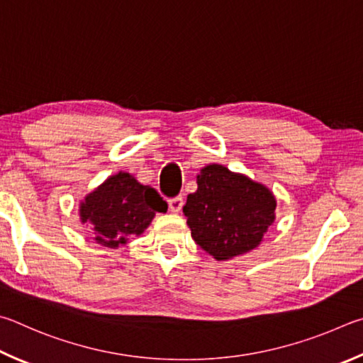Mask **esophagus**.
I'll return each mask as SVG.
<instances>
[{"label": "esophagus", "mask_w": 363, "mask_h": 363, "mask_svg": "<svg viewBox=\"0 0 363 363\" xmlns=\"http://www.w3.org/2000/svg\"><path fill=\"white\" fill-rule=\"evenodd\" d=\"M182 207H183V198H180V196H177L174 199H169V211L172 213H178L182 211Z\"/></svg>", "instance_id": "1"}]
</instances>
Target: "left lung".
Masks as SVG:
<instances>
[{
  "label": "left lung",
  "mask_w": 363,
  "mask_h": 363,
  "mask_svg": "<svg viewBox=\"0 0 363 363\" xmlns=\"http://www.w3.org/2000/svg\"><path fill=\"white\" fill-rule=\"evenodd\" d=\"M196 183L183 206L194 242L217 262L257 249L276 220L274 193L221 164L202 167Z\"/></svg>",
  "instance_id": "left-lung-1"
}]
</instances>
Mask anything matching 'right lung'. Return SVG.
<instances>
[{
  "mask_svg": "<svg viewBox=\"0 0 363 363\" xmlns=\"http://www.w3.org/2000/svg\"><path fill=\"white\" fill-rule=\"evenodd\" d=\"M157 212H167V202L155 188L145 186L127 172L108 177L79 202L81 223L92 226L94 240L108 249L125 245L140 236Z\"/></svg>",
  "mask_w": 363,
  "mask_h": 363,
  "instance_id": "add662e5",
  "label": "right lung"
}]
</instances>
